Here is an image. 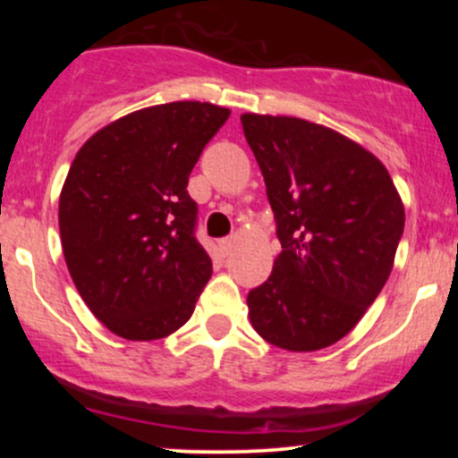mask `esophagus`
I'll use <instances>...</instances> for the list:
<instances>
[{"label": "esophagus", "mask_w": 458, "mask_h": 458, "mask_svg": "<svg viewBox=\"0 0 458 458\" xmlns=\"http://www.w3.org/2000/svg\"><path fill=\"white\" fill-rule=\"evenodd\" d=\"M234 243H236L234 236H225V239L219 241V250H222V254H224V256H230V254H233Z\"/></svg>", "instance_id": "34e87169"}]
</instances>
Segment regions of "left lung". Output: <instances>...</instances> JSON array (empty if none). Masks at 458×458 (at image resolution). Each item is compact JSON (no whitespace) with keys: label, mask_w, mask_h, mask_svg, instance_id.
I'll return each instance as SVG.
<instances>
[{"label":"left lung","mask_w":458,"mask_h":458,"mask_svg":"<svg viewBox=\"0 0 458 458\" xmlns=\"http://www.w3.org/2000/svg\"><path fill=\"white\" fill-rule=\"evenodd\" d=\"M282 251L247 295L267 343L306 353L338 343L386 286L404 228L403 199L372 152L293 115L243 114Z\"/></svg>","instance_id":"1"}]
</instances>
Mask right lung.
<instances>
[{
	"label": "right lung",
	"instance_id": "1",
	"mask_svg": "<svg viewBox=\"0 0 458 458\" xmlns=\"http://www.w3.org/2000/svg\"><path fill=\"white\" fill-rule=\"evenodd\" d=\"M230 109L176 101L123 115L77 152L60 193L62 250L86 306L127 340L191 318L213 273L189 174Z\"/></svg>",
	"mask_w": 458,
	"mask_h": 458
}]
</instances>
